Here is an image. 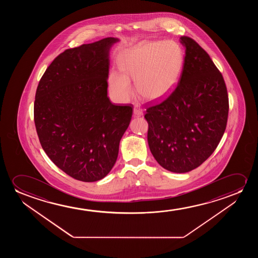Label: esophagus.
Listing matches in <instances>:
<instances>
[{"label":"esophagus","mask_w":258,"mask_h":258,"mask_svg":"<svg viewBox=\"0 0 258 258\" xmlns=\"http://www.w3.org/2000/svg\"><path fill=\"white\" fill-rule=\"evenodd\" d=\"M133 113H134L135 116H141L144 114V111L140 106H136L134 107V110H133Z\"/></svg>","instance_id":"esophagus-1"}]
</instances>
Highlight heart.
Returning a JSON list of instances; mask_svg holds the SVG:
<instances>
[{"instance_id": "obj_1", "label": "heart", "mask_w": 258, "mask_h": 258, "mask_svg": "<svg viewBox=\"0 0 258 258\" xmlns=\"http://www.w3.org/2000/svg\"><path fill=\"white\" fill-rule=\"evenodd\" d=\"M182 50L173 41H144L121 52L118 58L120 73L110 75V90L121 101L130 99L135 80L138 95L159 101L173 92L183 68Z\"/></svg>"}]
</instances>
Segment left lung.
<instances>
[{"mask_svg":"<svg viewBox=\"0 0 258 258\" xmlns=\"http://www.w3.org/2000/svg\"><path fill=\"white\" fill-rule=\"evenodd\" d=\"M183 68L176 88L148 107L147 139L165 169L187 173L205 162L226 131L229 103L222 74L194 39L182 36Z\"/></svg>","mask_w":258,"mask_h":258,"instance_id":"obj_1","label":"left lung"}]
</instances>
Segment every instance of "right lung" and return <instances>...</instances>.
Instances as JSON below:
<instances>
[{"instance_id": "add662e5", "label": "right lung", "mask_w": 258, "mask_h": 258, "mask_svg": "<svg viewBox=\"0 0 258 258\" xmlns=\"http://www.w3.org/2000/svg\"><path fill=\"white\" fill-rule=\"evenodd\" d=\"M116 38L67 49L46 69L34 101V122L46 155L68 175L92 182L116 162L132 106L107 97L109 51Z\"/></svg>"}]
</instances>
